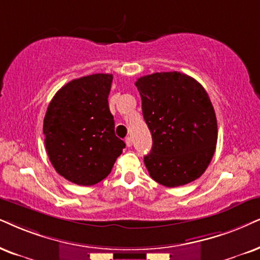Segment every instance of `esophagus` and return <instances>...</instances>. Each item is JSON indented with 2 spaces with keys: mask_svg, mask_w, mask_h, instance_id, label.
I'll use <instances>...</instances> for the list:
<instances>
[{
  "mask_svg": "<svg viewBox=\"0 0 260 260\" xmlns=\"http://www.w3.org/2000/svg\"><path fill=\"white\" fill-rule=\"evenodd\" d=\"M124 141H126V145H127L128 147L132 146V139H131V137H127L126 140H124Z\"/></svg>",
  "mask_w": 260,
  "mask_h": 260,
  "instance_id": "1",
  "label": "esophagus"
}]
</instances>
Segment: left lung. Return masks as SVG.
<instances>
[{"mask_svg":"<svg viewBox=\"0 0 260 260\" xmlns=\"http://www.w3.org/2000/svg\"><path fill=\"white\" fill-rule=\"evenodd\" d=\"M152 149L144 157L150 176L166 187L194 181L211 162L217 120L208 92L180 72H162L136 81Z\"/></svg>","mask_w":260,"mask_h":260,"instance_id":"obj_1","label":"left lung"}]
</instances>
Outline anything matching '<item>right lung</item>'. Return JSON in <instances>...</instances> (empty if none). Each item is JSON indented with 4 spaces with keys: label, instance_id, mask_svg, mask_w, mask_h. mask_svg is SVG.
Returning <instances> with one entry per match:
<instances>
[{
    "label": "right lung",
    "instance_id": "obj_1",
    "mask_svg": "<svg viewBox=\"0 0 260 260\" xmlns=\"http://www.w3.org/2000/svg\"><path fill=\"white\" fill-rule=\"evenodd\" d=\"M113 75L92 74L70 81L52 98L43 122L49 159L68 181L92 186L109 175L126 146L115 136L109 110Z\"/></svg>",
    "mask_w": 260,
    "mask_h": 260
}]
</instances>
